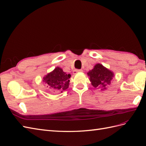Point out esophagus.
<instances>
[{
    "label": "esophagus",
    "instance_id": "obj_1",
    "mask_svg": "<svg viewBox=\"0 0 146 146\" xmlns=\"http://www.w3.org/2000/svg\"><path fill=\"white\" fill-rule=\"evenodd\" d=\"M83 72V70L82 69H75L73 70V73L74 74H76L78 72Z\"/></svg>",
    "mask_w": 146,
    "mask_h": 146
}]
</instances>
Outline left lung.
Returning <instances> with one entry per match:
<instances>
[{
  "label": "left lung",
  "instance_id": "obj_1",
  "mask_svg": "<svg viewBox=\"0 0 146 146\" xmlns=\"http://www.w3.org/2000/svg\"><path fill=\"white\" fill-rule=\"evenodd\" d=\"M88 76L94 87L101 88L102 90L111 85L113 74L102 64H97L92 70L88 72Z\"/></svg>",
  "mask_w": 146,
  "mask_h": 146
}]
</instances>
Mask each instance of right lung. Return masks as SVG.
<instances>
[{
  "instance_id": "add662e5",
  "label": "right lung",
  "mask_w": 146,
  "mask_h": 146,
  "mask_svg": "<svg viewBox=\"0 0 146 146\" xmlns=\"http://www.w3.org/2000/svg\"><path fill=\"white\" fill-rule=\"evenodd\" d=\"M70 77V74H67L62 69L58 67L44 77L43 82L51 90L62 92V90H66L69 87Z\"/></svg>"
}]
</instances>
